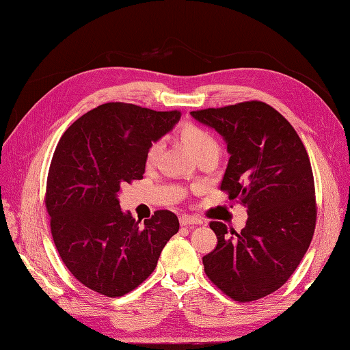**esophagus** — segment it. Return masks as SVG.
<instances>
[{
  "mask_svg": "<svg viewBox=\"0 0 350 350\" xmlns=\"http://www.w3.org/2000/svg\"><path fill=\"white\" fill-rule=\"evenodd\" d=\"M179 224H181L183 226H194V225H202V219L196 218V216H191V215H183L181 218H179Z\"/></svg>",
  "mask_w": 350,
  "mask_h": 350,
  "instance_id": "1",
  "label": "esophagus"
}]
</instances>
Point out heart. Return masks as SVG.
<instances>
[{
  "label": "heart",
  "instance_id": "obj_1",
  "mask_svg": "<svg viewBox=\"0 0 350 350\" xmlns=\"http://www.w3.org/2000/svg\"><path fill=\"white\" fill-rule=\"evenodd\" d=\"M179 135H181L183 141L187 144V147L191 150V153L198 157L204 153H219V144L216 138L213 137L212 132L204 129L200 125L196 124H185L179 128ZM162 144L160 141H153L148 146L146 153V163L153 165L160 153Z\"/></svg>",
  "mask_w": 350,
  "mask_h": 350
}]
</instances>
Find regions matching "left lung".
<instances>
[{"label":"left lung","instance_id":"left-lung-1","mask_svg":"<svg viewBox=\"0 0 350 350\" xmlns=\"http://www.w3.org/2000/svg\"><path fill=\"white\" fill-rule=\"evenodd\" d=\"M191 116L226 141L231 156L221 191L249 215L240 232L211 222L218 244L203 256L204 272L234 300L262 299L286 284L314 237L317 202L308 152L290 122L263 101Z\"/></svg>","mask_w":350,"mask_h":350}]
</instances>
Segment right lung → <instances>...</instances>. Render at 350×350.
<instances>
[{
    "mask_svg": "<svg viewBox=\"0 0 350 350\" xmlns=\"http://www.w3.org/2000/svg\"><path fill=\"white\" fill-rule=\"evenodd\" d=\"M181 111L106 103L64 131L46 178L45 207L63 263L85 287L107 297L137 288L179 230L171 211L135 221L119 206L122 184L143 179L148 146Z\"/></svg>",
    "mask_w": 350,
    "mask_h": 350,
    "instance_id": "1",
    "label": "right lung"
}]
</instances>
